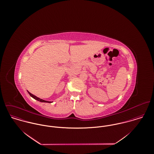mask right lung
Here are the masks:
<instances>
[{
  "mask_svg": "<svg viewBox=\"0 0 154 154\" xmlns=\"http://www.w3.org/2000/svg\"><path fill=\"white\" fill-rule=\"evenodd\" d=\"M27 92H28V93L29 94V95H30L31 97H32L34 99H35V100H37V101H40V102H42V103H52L51 101H45V100H43V99H41V98H38V97H37L35 95L32 94L31 93H30V92H29V91H27Z\"/></svg>",
  "mask_w": 154,
  "mask_h": 154,
  "instance_id": "obj_1",
  "label": "right lung"
}]
</instances>
